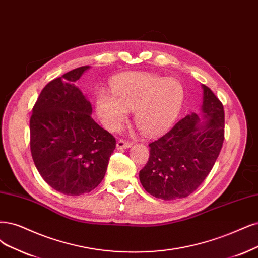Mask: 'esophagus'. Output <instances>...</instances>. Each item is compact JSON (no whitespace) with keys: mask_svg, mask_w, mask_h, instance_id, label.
Masks as SVG:
<instances>
[{"mask_svg":"<svg viewBox=\"0 0 258 258\" xmlns=\"http://www.w3.org/2000/svg\"><path fill=\"white\" fill-rule=\"evenodd\" d=\"M131 146H132V142L126 141V140H124V139H119V140L117 141V149H119V150L127 149V148H130Z\"/></svg>","mask_w":258,"mask_h":258,"instance_id":"esophagus-1","label":"esophagus"}]
</instances>
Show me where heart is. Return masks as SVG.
<instances>
[{
    "label": "heart",
    "mask_w": 258,
    "mask_h": 258,
    "mask_svg": "<svg viewBox=\"0 0 258 258\" xmlns=\"http://www.w3.org/2000/svg\"><path fill=\"white\" fill-rule=\"evenodd\" d=\"M111 90H99L95 105L104 126L112 132L122 127L131 109L142 133L159 134L177 118L185 99L184 86L178 80L151 73L120 75L111 82Z\"/></svg>",
    "instance_id": "obj_1"
}]
</instances>
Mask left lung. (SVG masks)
<instances>
[{"instance_id":"left-lung-1","label":"left lung","mask_w":258,"mask_h":258,"mask_svg":"<svg viewBox=\"0 0 258 258\" xmlns=\"http://www.w3.org/2000/svg\"><path fill=\"white\" fill-rule=\"evenodd\" d=\"M200 123L192 112L180 119L165 135L149 144L150 156L140 170L139 179L155 198L183 199L191 195L211 172L224 140V109L221 101L207 86Z\"/></svg>"}]
</instances>
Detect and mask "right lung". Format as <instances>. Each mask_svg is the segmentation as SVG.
Listing matches in <instances>:
<instances>
[{"mask_svg": "<svg viewBox=\"0 0 258 258\" xmlns=\"http://www.w3.org/2000/svg\"><path fill=\"white\" fill-rule=\"evenodd\" d=\"M88 68L80 67L46 84L30 120L31 152L38 172L67 196L97 187L116 148V139L91 118V104L75 86Z\"/></svg>", "mask_w": 258, "mask_h": 258, "instance_id": "add662e5", "label": "right lung"}]
</instances>
